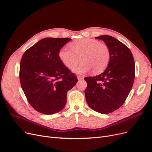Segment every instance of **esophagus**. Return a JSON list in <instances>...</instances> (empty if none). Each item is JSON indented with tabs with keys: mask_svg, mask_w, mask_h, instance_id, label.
Returning <instances> with one entry per match:
<instances>
[{
	"mask_svg": "<svg viewBox=\"0 0 152 152\" xmlns=\"http://www.w3.org/2000/svg\"><path fill=\"white\" fill-rule=\"evenodd\" d=\"M77 79L79 80H83L84 79V76H81V75H77Z\"/></svg>",
	"mask_w": 152,
	"mask_h": 152,
	"instance_id": "34e87169",
	"label": "esophagus"
}]
</instances>
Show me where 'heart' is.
I'll use <instances>...</instances> for the list:
<instances>
[{
    "instance_id": "heart-1",
    "label": "heart",
    "mask_w": 152,
    "mask_h": 152,
    "mask_svg": "<svg viewBox=\"0 0 152 152\" xmlns=\"http://www.w3.org/2000/svg\"><path fill=\"white\" fill-rule=\"evenodd\" d=\"M69 47L71 50L62 47L59 50L58 56L66 67L72 68L76 73L83 74L91 69L94 75H98L108 66L110 51L105 43L97 39L83 38L70 43ZM80 59L81 62L76 66Z\"/></svg>"
}]
</instances>
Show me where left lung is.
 <instances>
[{"label": "left lung", "mask_w": 152, "mask_h": 152, "mask_svg": "<svg viewBox=\"0 0 152 152\" xmlns=\"http://www.w3.org/2000/svg\"><path fill=\"white\" fill-rule=\"evenodd\" d=\"M110 51L107 68L101 75L84 77V91L89 106L101 114H109L121 107L130 93L135 79V62L130 49L116 38L102 35Z\"/></svg>", "instance_id": "left-lung-1"}]
</instances>
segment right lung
Segmentation results:
<instances>
[{
  "label": "right lung",
  "mask_w": 152,
  "mask_h": 152,
  "mask_svg": "<svg viewBox=\"0 0 152 152\" xmlns=\"http://www.w3.org/2000/svg\"><path fill=\"white\" fill-rule=\"evenodd\" d=\"M71 40L68 38H45L24 53L20 66L22 88L32 107L38 113L53 114L61 110L67 92L77 82L65 66L58 52Z\"/></svg>",
  "instance_id": "right-lung-1"
}]
</instances>
